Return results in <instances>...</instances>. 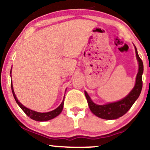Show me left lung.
I'll use <instances>...</instances> for the list:
<instances>
[{"label": "left lung", "mask_w": 150, "mask_h": 150, "mask_svg": "<svg viewBox=\"0 0 150 150\" xmlns=\"http://www.w3.org/2000/svg\"><path fill=\"white\" fill-rule=\"evenodd\" d=\"M135 50L136 58L138 62V73L136 76L135 86L126 97L122 99L121 100L116 101V102L99 105L93 102L87 92L85 91V97L87 98L89 109L91 110L92 113H94L95 116L99 118L106 120L117 119L128 112V111L131 108L135 101L138 99L142 88V73H143L144 68L143 63L140 58L139 57L135 46Z\"/></svg>", "instance_id": "obj_1"}]
</instances>
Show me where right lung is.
Here are the masks:
<instances>
[{
    "mask_svg": "<svg viewBox=\"0 0 150 150\" xmlns=\"http://www.w3.org/2000/svg\"><path fill=\"white\" fill-rule=\"evenodd\" d=\"M11 72H12V68H11V70H10V74H11ZM11 88H12V92H13V97H14L17 104L19 105V106L21 108V109L27 115V116L30 117V118H32V119H33L34 120H37V121H46V120L53 119V118H54L55 117L58 116V115L61 113L62 110H63V104H64V99H63V101H62L61 104H60V106H58V108H56V109L53 110V111H49V112L41 113V112H37V111H33V110L32 109H30V108H27L26 106H24V105H22L21 103L18 101V98H17L16 95H15V94L12 82H11Z\"/></svg>",
    "mask_w": 150,
    "mask_h": 150,
    "instance_id": "right-lung-1",
    "label": "right lung"
}]
</instances>
